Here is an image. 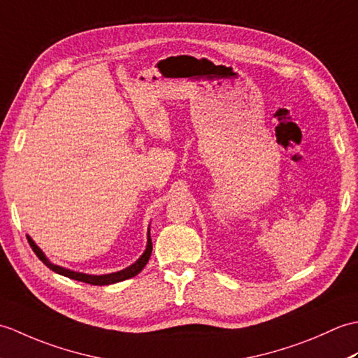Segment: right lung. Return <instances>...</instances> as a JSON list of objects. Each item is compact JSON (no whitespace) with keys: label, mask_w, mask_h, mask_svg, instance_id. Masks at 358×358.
Wrapping results in <instances>:
<instances>
[{"label":"right lung","mask_w":358,"mask_h":358,"mask_svg":"<svg viewBox=\"0 0 358 358\" xmlns=\"http://www.w3.org/2000/svg\"><path fill=\"white\" fill-rule=\"evenodd\" d=\"M27 240H29V245L30 248L34 249V252L36 254V257L40 258V260L48 266L49 269H52L53 272L59 273V275H64L67 278H72V280H78L83 281V283H89V285H95V286H104V285H113V283H118V281H123L127 278H132L135 277L136 273H140L141 269L146 266V263L149 262L150 254H152V240H150V229H148V245L146 249H144V252L141 254V257L136 260L134 264L127 266V268L121 269L118 272H112V273H103V275H92V273H85V272H77V271H72V269H66L63 266H58V264H53L48 257L44 255L43 250L36 246V243L29 237L27 235Z\"/></svg>","instance_id":"obj_1"}]
</instances>
